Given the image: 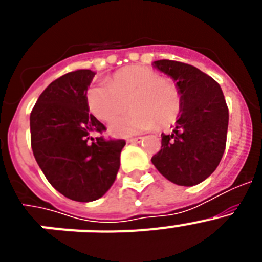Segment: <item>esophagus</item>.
<instances>
[{
    "label": "esophagus",
    "instance_id": "1",
    "mask_svg": "<svg viewBox=\"0 0 262 262\" xmlns=\"http://www.w3.org/2000/svg\"><path fill=\"white\" fill-rule=\"evenodd\" d=\"M140 140H142V138H140V136H139V138H128V139H127V142L133 143V144H134V143H139Z\"/></svg>",
    "mask_w": 262,
    "mask_h": 262
}]
</instances>
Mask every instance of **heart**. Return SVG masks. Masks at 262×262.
Instances as JSON below:
<instances>
[{
	"label": "heart",
	"mask_w": 262,
	"mask_h": 262,
	"mask_svg": "<svg viewBox=\"0 0 262 262\" xmlns=\"http://www.w3.org/2000/svg\"><path fill=\"white\" fill-rule=\"evenodd\" d=\"M86 103L92 114L103 122H111L126 111L124 118L111 124L115 135L166 127L177 119L181 108V94L169 78L161 77L149 67L131 66L117 71L107 85H92L86 90Z\"/></svg>",
	"instance_id": "heart-1"
}]
</instances>
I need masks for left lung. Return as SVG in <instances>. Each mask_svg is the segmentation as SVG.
I'll use <instances>...</instances> for the list:
<instances>
[{"label": "left lung", "mask_w": 262, "mask_h": 262, "mask_svg": "<svg viewBox=\"0 0 262 262\" xmlns=\"http://www.w3.org/2000/svg\"><path fill=\"white\" fill-rule=\"evenodd\" d=\"M155 67L177 82L181 111L173 133L161 134V149L152 163L173 184L198 185L217 168L226 149L228 107L223 92L190 64L157 60Z\"/></svg>", "instance_id": "1"}]
</instances>
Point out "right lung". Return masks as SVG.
<instances>
[{
    "label": "right lung",
    "mask_w": 262,
    "mask_h": 262,
    "mask_svg": "<svg viewBox=\"0 0 262 262\" xmlns=\"http://www.w3.org/2000/svg\"><path fill=\"white\" fill-rule=\"evenodd\" d=\"M93 71L77 69L52 81L30 114L31 148L46 178L59 193L77 202H92L113 186L123 139L90 138L106 131L89 114L86 90Z\"/></svg>",
    "instance_id": "add662e5"
}]
</instances>
